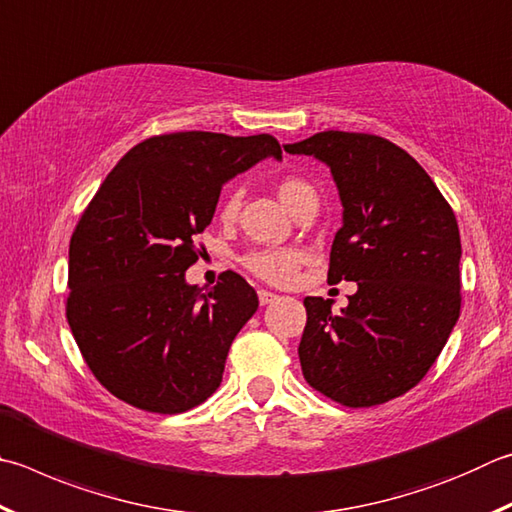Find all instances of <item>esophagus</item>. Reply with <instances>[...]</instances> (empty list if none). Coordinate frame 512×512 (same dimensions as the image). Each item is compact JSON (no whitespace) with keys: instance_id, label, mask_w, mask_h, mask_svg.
Wrapping results in <instances>:
<instances>
[{"instance_id":"34e87169","label":"esophagus","mask_w":512,"mask_h":512,"mask_svg":"<svg viewBox=\"0 0 512 512\" xmlns=\"http://www.w3.org/2000/svg\"><path fill=\"white\" fill-rule=\"evenodd\" d=\"M257 297H259V304L264 306V304L275 302L280 295H275V293H271V291H264V288H262V291H257Z\"/></svg>"}]
</instances>
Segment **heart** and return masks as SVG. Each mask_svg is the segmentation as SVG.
<instances>
[{
	"label": "heart",
	"instance_id": "1",
	"mask_svg": "<svg viewBox=\"0 0 512 512\" xmlns=\"http://www.w3.org/2000/svg\"><path fill=\"white\" fill-rule=\"evenodd\" d=\"M277 194H280L284 206L288 210H293L304 197L315 194V190L311 183H306L304 179H300V176H284V179L277 183ZM239 203H241L239 190H230L219 206L221 221L235 219L239 212ZM302 259H304L302 253L295 248H266V250L248 253L244 259H241V264H244L246 271L250 275H255L257 280L275 284V286H284L288 282H293Z\"/></svg>",
	"mask_w": 512,
	"mask_h": 512
}]
</instances>
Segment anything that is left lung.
I'll list each match as a JSON object with an SVG mask.
<instances>
[{"label":"left lung","mask_w":512,"mask_h":512,"mask_svg":"<svg viewBox=\"0 0 512 512\" xmlns=\"http://www.w3.org/2000/svg\"><path fill=\"white\" fill-rule=\"evenodd\" d=\"M331 167L342 228L329 282H356L349 306L306 297L302 374L347 407H374L421 383L461 313L457 217L421 165L383 136L313 134L284 145Z\"/></svg>","instance_id":"obj_1"}]
</instances>
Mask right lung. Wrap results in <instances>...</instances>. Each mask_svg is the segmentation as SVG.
<instances>
[{
    "instance_id": "obj_1",
    "label": "right lung",
    "mask_w": 512,
    "mask_h": 512,
    "mask_svg": "<svg viewBox=\"0 0 512 512\" xmlns=\"http://www.w3.org/2000/svg\"><path fill=\"white\" fill-rule=\"evenodd\" d=\"M282 159L271 134L176 132L134 145L102 181L69 244L67 320L98 383L156 414L201 405L257 293L226 271L203 291L185 282L224 183Z\"/></svg>"
}]
</instances>
